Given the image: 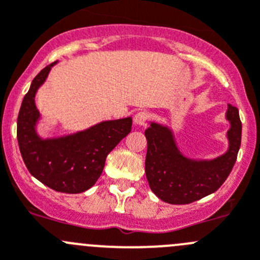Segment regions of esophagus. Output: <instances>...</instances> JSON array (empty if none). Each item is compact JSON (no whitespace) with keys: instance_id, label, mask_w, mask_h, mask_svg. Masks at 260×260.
I'll list each match as a JSON object with an SVG mask.
<instances>
[{"instance_id":"obj_1","label":"esophagus","mask_w":260,"mask_h":260,"mask_svg":"<svg viewBox=\"0 0 260 260\" xmlns=\"http://www.w3.org/2000/svg\"><path fill=\"white\" fill-rule=\"evenodd\" d=\"M147 121H148V113L145 112V111H140V112H138L134 117V122L139 126L147 125Z\"/></svg>"}]
</instances>
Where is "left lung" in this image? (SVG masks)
<instances>
[{
    "label": "left lung",
    "mask_w": 260,
    "mask_h": 260,
    "mask_svg": "<svg viewBox=\"0 0 260 260\" xmlns=\"http://www.w3.org/2000/svg\"><path fill=\"white\" fill-rule=\"evenodd\" d=\"M226 118L231 123L229 150L212 160L184 157L167 126L152 122L145 130L148 142L145 174L152 191L170 204H189L217 191L226 181L241 144L239 110L229 105Z\"/></svg>",
    "instance_id": "1"
}]
</instances>
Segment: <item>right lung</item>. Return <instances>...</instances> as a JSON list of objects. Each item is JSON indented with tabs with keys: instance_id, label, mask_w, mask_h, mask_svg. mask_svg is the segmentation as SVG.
I'll use <instances>...</instances> for the list:
<instances>
[{
	"instance_id": "right-lung-1",
	"label": "right lung",
	"mask_w": 260,
	"mask_h": 260,
	"mask_svg": "<svg viewBox=\"0 0 260 260\" xmlns=\"http://www.w3.org/2000/svg\"><path fill=\"white\" fill-rule=\"evenodd\" d=\"M57 62V61H56ZM56 62L46 66L31 81L17 116V143L26 169L46 186L78 194L100 179L108 153L132 132V117L103 121L68 137L42 139L36 132L39 111L36 93Z\"/></svg>"
}]
</instances>
